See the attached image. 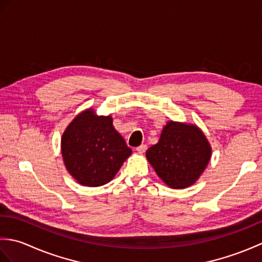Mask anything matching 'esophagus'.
Segmentation results:
<instances>
[{
	"label": "esophagus",
	"mask_w": 262,
	"mask_h": 262,
	"mask_svg": "<svg viewBox=\"0 0 262 262\" xmlns=\"http://www.w3.org/2000/svg\"><path fill=\"white\" fill-rule=\"evenodd\" d=\"M147 149V146L145 145V144H142L141 146H138L137 148H136V151L140 153V154H143V153H145V151Z\"/></svg>",
	"instance_id": "34e87169"
}]
</instances>
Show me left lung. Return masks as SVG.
Returning a JSON list of instances; mask_svg holds the SVG:
<instances>
[{"label":"left lung","instance_id":"8db88e82","mask_svg":"<svg viewBox=\"0 0 262 262\" xmlns=\"http://www.w3.org/2000/svg\"><path fill=\"white\" fill-rule=\"evenodd\" d=\"M211 158V146L194 124L168 121L159 142L146 151V159L166 186L183 189L192 186Z\"/></svg>","mask_w":262,"mask_h":262}]
</instances>
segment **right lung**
<instances>
[{
  "label": "right lung",
  "mask_w": 262,
  "mask_h": 262,
  "mask_svg": "<svg viewBox=\"0 0 262 262\" xmlns=\"http://www.w3.org/2000/svg\"><path fill=\"white\" fill-rule=\"evenodd\" d=\"M66 170L82 186L99 187L115 178L132 148L113 125V117L83 110L66 127L60 140Z\"/></svg>",
  "instance_id": "obj_1"
}]
</instances>
